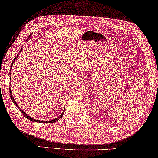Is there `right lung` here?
Returning <instances> with one entry per match:
<instances>
[{
    "mask_svg": "<svg viewBox=\"0 0 158 158\" xmlns=\"http://www.w3.org/2000/svg\"><path fill=\"white\" fill-rule=\"evenodd\" d=\"M21 51H22V49H20V51H19V52L17 54V55L16 56V57L15 58V59H13V61H12V65H11V67H10V75H11V73H10V72H11V69H12V66H13V63L15 61V60H16V59H17V57L18 56V55H19L20 54V52H21ZM9 91H10V98H11V99H12V102H13L15 105H16V106L17 107H18V108H19V110L21 111V112H22V113L23 115H24V116L25 118H27L28 120H31V121H33V122H38V123H40V122H43V121H40V120H35V119H33V118H31L30 116H28L27 113H25L24 112H23L22 111V109H20V108L19 107V106H18L17 104V103L15 102V99H14V98H13V96H12V91H11V87H10V84H9ZM64 112L62 113V114L59 116V117H58L57 118H55V119H54V120H50V121H44V122L45 123H55V122H56V121H58L59 120H60V119L62 118V116H63V115H64Z\"/></svg>",
    "mask_w": 158,
    "mask_h": 158,
    "instance_id": "obj_1",
    "label": "right lung"
}]
</instances>
